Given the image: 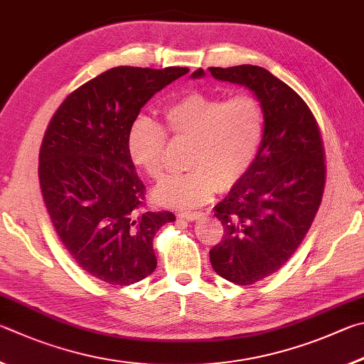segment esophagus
I'll return each instance as SVG.
<instances>
[{"mask_svg": "<svg viewBox=\"0 0 364 364\" xmlns=\"http://www.w3.org/2000/svg\"><path fill=\"white\" fill-rule=\"evenodd\" d=\"M177 215L186 220H200L203 218V213H178Z\"/></svg>", "mask_w": 364, "mask_h": 364, "instance_id": "1", "label": "esophagus"}]
</instances>
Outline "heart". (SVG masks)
<instances>
[{
    "instance_id": "b5f03b06",
    "label": "heart",
    "mask_w": 364,
    "mask_h": 364,
    "mask_svg": "<svg viewBox=\"0 0 364 364\" xmlns=\"http://www.w3.org/2000/svg\"><path fill=\"white\" fill-rule=\"evenodd\" d=\"M172 137L193 140L186 174L164 181L153 192L163 206L196 208L213 198L215 190H228L257 156L264 137V108L252 94L219 95L190 92L164 108ZM168 134L155 121L139 117L127 134L132 161L151 178L164 176Z\"/></svg>"
}]
</instances>
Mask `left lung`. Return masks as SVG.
<instances>
[{"mask_svg":"<svg viewBox=\"0 0 364 364\" xmlns=\"http://www.w3.org/2000/svg\"><path fill=\"white\" fill-rule=\"evenodd\" d=\"M209 72L247 87L264 108L262 144L250 171L214 206L224 237L209 251L218 275L252 284L282 269L307 235L323 198L324 149L307 104L269 70L237 65ZM203 76L201 68L192 73Z\"/></svg>","mask_w":364,"mask_h":364,"instance_id":"obj_1","label":"left lung"}]
</instances>
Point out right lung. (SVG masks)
<instances>
[{
	"label": "right lung",
	"mask_w": 364,
	"mask_h": 364,
	"mask_svg": "<svg viewBox=\"0 0 364 364\" xmlns=\"http://www.w3.org/2000/svg\"><path fill=\"white\" fill-rule=\"evenodd\" d=\"M186 67H114L62 102L43 137L40 186L62 245L82 270L127 286L156 269L153 237L176 215L145 209L127 134L146 102Z\"/></svg>",
	"instance_id": "right-lung-1"
}]
</instances>
